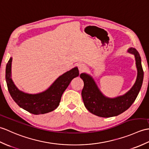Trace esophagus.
Instances as JSON below:
<instances>
[{"label":"esophagus","instance_id":"1","mask_svg":"<svg viewBox=\"0 0 149 149\" xmlns=\"http://www.w3.org/2000/svg\"><path fill=\"white\" fill-rule=\"evenodd\" d=\"M78 69L80 72L84 71L86 69V65L84 64H80L78 65Z\"/></svg>","mask_w":149,"mask_h":149}]
</instances>
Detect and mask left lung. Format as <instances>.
Listing matches in <instances>:
<instances>
[{
    "instance_id": "8db88e82",
    "label": "left lung",
    "mask_w": 149,
    "mask_h": 149,
    "mask_svg": "<svg viewBox=\"0 0 149 149\" xmlns=\"http://www.w3.org/2000/svg\"><path fill=\"white\" fill-rule=\"evenodd\" d=\"M127 52L134 55L138 71L136 82L125 94L115 98L106 97L102 94L91 76L81 73L80 78L84 82L81 96L85 108L92 114L101 117L117 116L127 110L137 97L143 80V71L139 53L135 48L128 49Z\"/></svg>"
}]
</instances>
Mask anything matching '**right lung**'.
Wrapping results in <instances>:
<instances>
[{
    "label": "right lung",
    "instance_id": "1",
    "mask_svg": "<svg viewBox=\"0 0 149 149\" xmlns=\"http://www.w3.org/2000/svg\"><path fill=\"white\" fill-rule=\"evenodd\" d=\"M12 57L6 65V80L9 94L19 107L34 115L44 114L55 110L61 102L62 94L72 79L79 76L75 67L60 76L47 90L39 94L25 93L16 87L11 79Z\"/></svg>",
    "mask_w": 149,
    "mask_h": 149
}]
</instances>
